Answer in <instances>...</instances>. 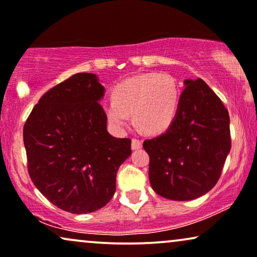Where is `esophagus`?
I'll use <instances>...</instances> for the list:
<instances>
[{"mask_svg": "<svg viewBox=\"0 0 257 257\" xmlns=\"http://www.w3.org/2000/svg\"><path fill=\"white\" fill-rule=\"evenodd\" d=\"M142 147V141L141 140L134 138L132 140V148L133 149H140Z\"/></svg>", "mask_w": 257, "mask_h": 257, "instance_id": "obj_1", "label": "esophagus"}]
</instances>
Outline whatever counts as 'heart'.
<instances>
[{"label":"heart","mask_w":257,"mask_h":257,"mask_svg":"<svg viewBox=\"0 0 257 257\" xmlns=\"http://www.w3.org/2000/svg\"><path fill=\"white\" fill-rule=\"evenodd\" d=\"M180 104L179 84L168 73H145L119 83L104 112L110 124L123 131L129 113L136 124L149 134L165 132L173 123Z\"/></svg>","instance_id":"1"}]
</instances>
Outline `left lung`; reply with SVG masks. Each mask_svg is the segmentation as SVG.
I'll return each mask as SVG.
<instances>
[{
	"label": "left lung",
	"mask_w": 257,
	"mask_h": 257,
	"mask_svg": "<svg viewBox=\"0 0 257 257\" xmlns=\"http://www.w3.org/2000/svg\"><path fill=\"white\" fill-rule=\"evenodd\" d=\"M173 123L166 133L145 140L149 181L172 200L201 197L217 184L231 148L229 112L204 80H186Z\"/></svg>",
	"instance_id": "1"
}]
</instances>
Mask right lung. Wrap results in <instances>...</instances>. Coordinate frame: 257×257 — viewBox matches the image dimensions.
<instances>
[{"instance_id": "right-lung-1", "label": "right lung", "mask_w": 257, "mask_h": 257, "mask_svg": "<svg viewBox=\"0 0 257 257\" xmlns=\"http://www.w3.org/2000/svg\"><path fill=\"white\" fill-rule=\"evenodd\" d=\"M95 74L76 73L48 90L24 125L29 177L53 205L82 215L109 203L131 139L106 131Z\"/></svg>"}]
</instances>
